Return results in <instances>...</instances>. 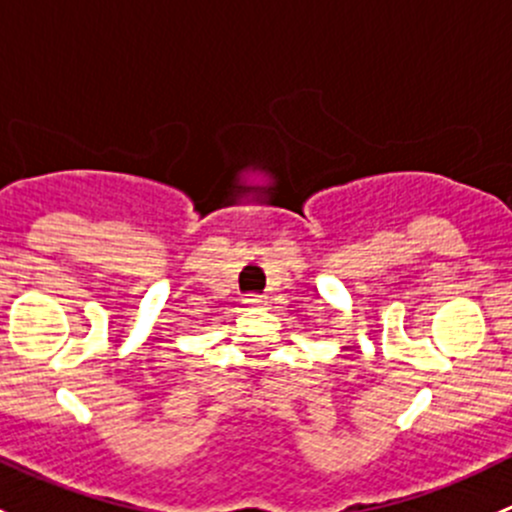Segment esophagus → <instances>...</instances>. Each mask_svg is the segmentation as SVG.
Returning a JSON list of instances; mask_svg holds the SVG:
<instances>
[{
	"instance_id": "esophagus-1",
	"label": "esophagus",
	"mask_w": 512,
	"mask_h": 512,
	"mask_svg": "<svg viewBox=\"0 0 512 512\" xmlns=\"http://www.w3.org/2000/svg\"><path fill=\"white\" fill-rule=\"evenodd\" d=\"M265 299L260 297V294H250V297H245V304H250V307H257V304H262Z\"/></svg>"
}]
</instances>
